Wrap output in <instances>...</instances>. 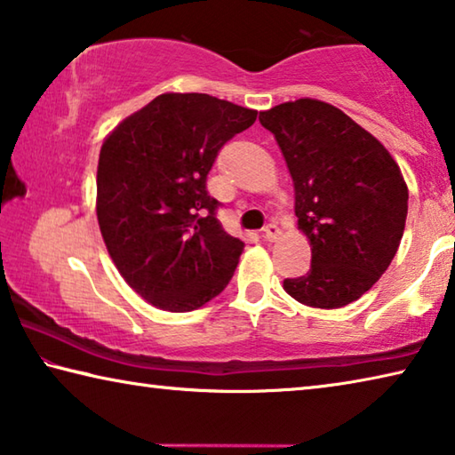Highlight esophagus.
<instances>
[{"instance_id": "esophagus-1", "label": "esophagus", "mask_w": 455, "mask_h": 455, "mask_svg": "<svg viewBox=\"0 0 455 455\" xmlns=\"http://www.w3.org/2000/svg\"><path fill=\"white\" fill-rule=\"evenodd\" d=\"M279 236H281V228L276 227L275 222H271V225H267V227L263 228V238H265V241L275 243Z\"/></svg>"}]
</instances>
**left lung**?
Returning <instances> with one entry per match:
<instances>
[{"mask_svg":"<svg viewBox=\"0 0 455 455\" xmlns=\"http://www.w3.org/2000/svg\"><path fill=\"white\" fill-rule=\"evenodd\" d=\"M295 184L299 228L311 268L284 279L292 299L339 309L379 281L402 243L407 184L375 136L339 108L301 98L260 112Z\"/></svg>","mask_w":455,"mask_h":455,"instance_id":"1","label":"left lung"}]
</instances>
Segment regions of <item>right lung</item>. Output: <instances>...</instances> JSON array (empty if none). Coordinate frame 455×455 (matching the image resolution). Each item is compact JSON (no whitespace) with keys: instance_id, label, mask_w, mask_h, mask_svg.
Segmentation results:
<instances>
[{"instance_id":"right-lung-1","label":"right lung","mask_w":455,"mask_h":455,"mask_svg":"<svg viewBox=\"0 0 455 455\" xmlns=\"http://www.w3.org/2000/svg\"><path fill=\"white\" fill-rule=\"evenodd\" d=\"M255 120L209 94H163L104 140L98 225L124 281L158 309H198L233 279L244 243L222 228L206 176Z\"/></svg>"}]
</instances>
